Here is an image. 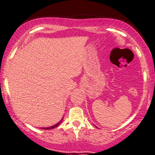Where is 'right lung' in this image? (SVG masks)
I'll return each mask as SVG.
<instances>
[{
  "mask_svg": "<svg viewBox=\"0 0 155 155\" xmlns=\"http://www.w3.org/2000/svg\"><path fill=\"white\" fill-rule=\"evenodd\" d=\"M63 119H62V120H60L59 122H58V123H57V124H55L54 125H53V126H51V127H41V129H44V130H50V129L54 128V127H58V126L59 125V124H60V123H61V122H62V121H63Z\"/></svg>",
  "mask_w": 155,
  "mask_h": 155,
  "instance_id": "1",
  "label": "right lung"
}]
</instances>
